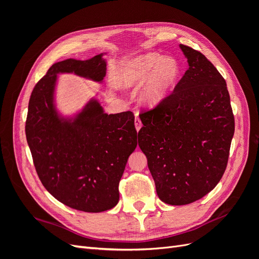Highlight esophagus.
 Returning a JSON list of instances; mask_svg holds the SVG:
<instances>
[{
    "label": "esophagus",
    "instance_id": "1",
    "mask_svg": "<svg viewBox=\"0 0 259 259\" xmlns=\"http://www.w3.org/2000/svg\"><path fill=\"white\" fill-rule=\"evenodd\" d=\"M142 126H143L142 121H140V119H139L138 116H136V117H135V127H136V130L139 131L140 128H142Z\"/></svg>",
    "mask_w": 259,
    "mask_h": 259
}]
</instances>
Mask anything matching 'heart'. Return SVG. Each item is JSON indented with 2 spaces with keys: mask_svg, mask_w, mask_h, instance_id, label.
Instances as JSON below:
<instances>
[{
  "mask_svg": "<svg viewBox=\"0 0 259 259\" xmlns=\"http://www.w3.org/2000/svg\"><path fill=\"white\" fill-rule=\"evenodd\" d=\"M179 73L180 66L176 58L147 53L123 62L119 70V81L124 88H131L148 77L138 93V100L140 104L152 107L169 95Z\"/></svg>",
  "mask_w": 259,
  "mask_h": 259,
  "instance_id": "obj_1",
  "label": "heart"
}]
</instances>
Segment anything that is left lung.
<instances>
[{"label": "left lung", "mask_w": 259, "mask_h": 259, "mask_svg": "<svg viewBox=\"0 0 259 259\" xmlns=\"http://www.w3.org/2000/svg\"><path fill=\"white\" fill-rule=\"evenodd\" d=\"M188 68L169 95L139 117L138 145L158 197L170 205L204 197L222 179L234 134L227 84L199 51L180 44Z\"/></svg>", "instance_id": "1"}]
</instances>
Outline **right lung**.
Listing matches in <instances>:
<instances>
[{
	"instance_id": "obj_1",
	"label": "right lung",
	"mask_w": 259,
	"mask_h": 259,
	"mask_svg": "<svg viewBox=\"0 0 259 259\" xmlns=\"http://www.w3.org/2000/svg\"><path fill=\"white\" fill-rule=\"evenodd\" d=\"M101 56L54 64L31 93L26 120L27 142L45 189L65 205L89 213L119 202V183L137 147L135 116L131 111L107 114L92 100L74 122H61L53 93L57 73L103 80L106 61Z\"/></svg>"
}]
</instances>
